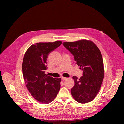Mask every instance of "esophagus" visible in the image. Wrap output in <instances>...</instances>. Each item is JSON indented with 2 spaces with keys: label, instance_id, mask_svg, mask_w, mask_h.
Returning a JSON list of instances; mask_svg holds the SVG:
<instances>
[{
  "label": "esophagus",
  "instance_id": "1",
  "mask_svg": "<svg viewBox=\"0 0 124 124\" xmlns=\"http://www.w3.org/2000/svg\"><path fill=\"white\" fill-rule=\"evenodd\" d=\"M62 80H67L68 78H66V77H62Z\"/></svg>",
  "mask_w": 124,
  "mask_h": 124
}]
</instances>
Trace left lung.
<instances>
[{
	"label": "left lung",
	"mask_w": 124,
	"mask_h": 124,
	"mask_svg": "<svg viewBox=\"0 0 124 124\" xmlns=\"http://www.w3.org/2000/svg\"><path fill=\"white\" fill-rule=\"evenodd\" d=\"M64 46L74 56L77 64L83 70L80 78L72 77L74 85L71 95L77 102H91L98 93L104 78L103 61L101 52L93 42L81 40L63 42Z\"/></svg>",
	"instance_id": "left-lung-1"
}]
</instances>
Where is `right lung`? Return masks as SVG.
Listing matches in <instances>:
<instances>
[{
    "mask_svg": "<svg viewBox=\"0 0 124 124\" xmlns=\"http://www.w3.org/2000/svg\"><path fill=\"white\" fill-rule=\"evenodd\" d=\"M62 43L60 41L37 43L31 45L25 54L22 72L26 86L31 96L41 103L51 102L61 88V78L50 77L45 72L48 55Z\"/></svg>",
    "mask_w": 124,
    "mask_h": 124,
    "instance_id": "add662e5",
    "label": "right lung"
}]
</instances>
